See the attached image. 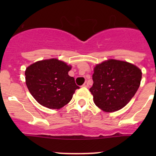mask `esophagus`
Masks as SVG:
<instances>
[{
	"mask_svg": "<svg viewBox=\"0 0 156 156\" xmlns=\"http://www.w3.org/2000/svg\"><path fill=\"white\" fill-rule=\"evenodd\" d=\"M83 87H89V84H88L87 82H84V84H83Z\"/></svg>",
	"mask_w": 156,
	"mask_h": 156,
	"instance_id": "1",
	"label": "esophagus"
}]
</instances>
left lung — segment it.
Wrapping results in <instances>:
<instances>
[{
  "mask_svg": "<svg viewBox=\"0 0 156 156\" xmlns=\"http://www.w3.org/2000/svg\"><path fill=\"white\" fill-rule=\"evenodd\" d=\"M90 91L96 106L106 112L121 109L130 102L140 84L142 72L125 61L108 59L94 67Z\"/></svg>",
  "mask_w": 156,
  "mask_h": 156,
  "instance_id": "left-lung-1",
  "label": "left lung"
}]
</instances>
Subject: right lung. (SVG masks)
Listing matches in <instances>:
<instances>
[{
  "label": "right lung",
  "instance_id": "1",
  "mask_svg": "<svg viewBox=\"0 0 156 156\" xmlns=\"http://www.w3.org/2000/svg\"><path fill=\"white\" fill-rule=\"evenodd\" d=\"M71 66L57 59H44L26 69V84L29 92L41 106L59 109L72 100L76 85L69 76Z\"/></svg>",
  "mask_w": 156,
  "mask_h": 156
}]
</instances>
